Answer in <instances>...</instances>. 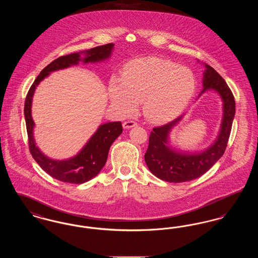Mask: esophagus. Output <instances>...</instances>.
I'll list each match as a JSON object with an SVG mask.
<instances>
[{
	"label": "esophagus",
	"mask_w": 258,
	"mask_h": 258,
	"mask_svg": "<svg viewBox=\"0 0 258 258\" xmlns=\"http://www.w3.org/2000/svg\"><path fill=\"white\" fill-rule=\"evenodd\" d=\"M135 125H137V123H135V121H125L123 123V127L125 128V130L132 128V127H134Z\"/></svg>",
	"instance_id": "34e87169"
}]
</instances>
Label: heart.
Wrapping results in <instances>:
<instances>
[{"mask_svg":"<svg viewBox=\"0 0 258 258\" xmlns=\"http://www.w3.org/2000/svg\"><path fill=\"white\" fill-rule=\"evenodd\" d=\"M197 81L184 66L157 57L141 58L124 64L122 78L114 76L109 95L122 114L135 110L143 100V112L151 121L163 123L177 117L195 95Z\"/></svg>","mask_w":258,"mask_h":258,"instance_id":"heart-1","label":"heart"}]
</instances>
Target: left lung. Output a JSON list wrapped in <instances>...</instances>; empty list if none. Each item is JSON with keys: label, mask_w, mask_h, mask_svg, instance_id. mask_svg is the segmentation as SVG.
Instances as JSON below:
<instances>
[{"label": "left lung", "mask_w": 258, "mask_h": 258, "mask_svg": "<svg viewBox=\"0 0 258 258\" xmlns=\"http://www.w3.org/2000/svg\"><path fill=\"white\" fill-rule=\"evenodd\" d=\"M205 67L203 73V89L200 98L207 91L216 92L222 101V119L218 136L208 148L189 152L172 148L169 135L180 123L184 115L170 123L155 127L149 137V146L145 161L149 170L160 180L169 183H183L202 176L221 158L227 146L235 117V100L232 92L223 78L212 67Z\"/></svg>", "instance_id": "8db88e82"}]
</instances>
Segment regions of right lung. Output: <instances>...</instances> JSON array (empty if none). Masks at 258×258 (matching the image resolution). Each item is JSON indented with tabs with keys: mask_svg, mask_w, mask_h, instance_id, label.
Wrapping results in <instances>:
<instances>
[{
	"mask_svg": "<svg viewBox=\"0 0 258 258\" xmlns=\"http://www.w3.org/2000/svg\"><path fill=\"white\" fill-rule=\"evenodd\" d=\"M113 43L100 45L91 49L72 53L50 62L45 67L30 88L25 100L24 116L29 138L30 152L37 164L51 177L63 183L83 184L98 175L106 163L112 143L123 133L121 122H108L100 124L96 133L90 137L86 144L74 157L66 160H54L44 155L37 147L34 128L35 122L32 117V103L35 91L39 83L51 73L83 63H96L106 61L111 57Z\"/></svg>",
	"mask_w": 258,
	"mask_h": 258,
	"instance_id": "1",
	"label": "right lung"
}]
</instances>
